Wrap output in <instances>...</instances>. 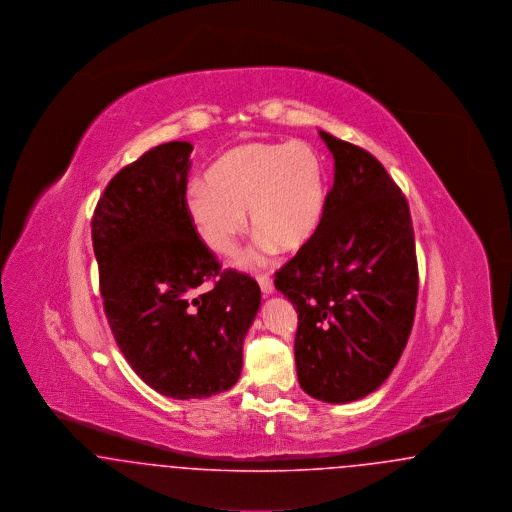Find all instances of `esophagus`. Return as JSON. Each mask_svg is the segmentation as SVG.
Here are the masks:
<instances>
[{
	"mask_svg": "<svg viewBox=\"0 0 512 512\" xmlns=\"http://www.w3.org/2000/svg\"><path fill=\"white\" fill-rule=\"evenodd\" d=\"M257 282H259L263 293L270 295V293L274 292V284H272V278H270L268 274H259V276H257Z\"/></svg>",
	"mask_w": 512,
	"mask_h": 512,
	"instance_id": "obj_1",
	"label": "esophagus"
}]
</instances>
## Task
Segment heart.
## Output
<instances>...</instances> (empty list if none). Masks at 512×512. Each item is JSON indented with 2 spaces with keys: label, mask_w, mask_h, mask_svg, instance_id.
I'll return each instance as SVG.
<instances>
[{
  "label": "heart",
  "mask_w": 512,
  "mask_h": 512,
  "mask_svg": "<svg viewBox=\"0 0 512 512\" xmlns=\"http://www.w3.org/2000/svg\"><path fill=\"white\" fill-rule=\"evenodd\" d=\"M326 174L317 151L303 142H245L222 153L186 197L201 242L230 257L244 234L245 213L257 236L253 261L278 245L309 244L326 211Z\"/></svg>",
  "instance_id": "heart-1"
}]
</instances>
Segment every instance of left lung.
I'll use <instances>...</instances> for the list:
<instances>
[{"mask_svg":"<svg viewBox=\"0 0 512 512\" xmlns=\"http://www.w3.org/2000/svg\"><path fill=\"white\" fill-rule=\"evenodd\" d=\"M334 186L315 238L276 272L297 311L299 386L326 403L378 390L414 322L418 265L409 203L382 163L320 130Z\"/></svg>","mask_w":512,"mask_h":512,"instance_id":"8db88e82","label":"left lung"}]
</instances>
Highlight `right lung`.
<instances>
[{
    "instance_id": "obj_1",
    "label": "right lung",
    "mask_w": 512,
    "mask_h": 512,
    "mask_svg": "<svg viewBox=\"0 0 512 512\" xmlns=\"http://www.w3.org/2000/svg\"><path fill=\"white\" fill-rule=\"evenodd\" d=\"M190 142L146 151L113 176L92 217L99 288L128 365L174 399L230 390L261 307L259 284L222 270L186 207ZM205 281L214 286L207 291Z\"/></svg>"
}]
</instances>
